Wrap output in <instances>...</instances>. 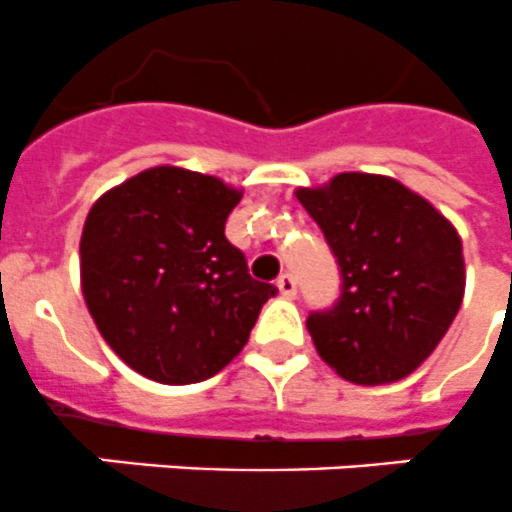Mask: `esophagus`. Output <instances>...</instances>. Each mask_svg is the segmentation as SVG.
<instances>
[{
  "instance_id": "1",
  "label": "esophagus",
  "mask_w": 512,
  "mask_h": 512,
  "mask_svg": "<svg viewBox=\"0 0 512 512\" xmlns=\"http://www.w3.org/2000/svg\"><path fill=\"white\" fill-rule=\"evenodd\" d=\"M276 286H278V292H281V297H286V299L297 297V278H294L292 273H284V276H278Z\"/></svg>"
}]
</instances>
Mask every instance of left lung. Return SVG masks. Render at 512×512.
Returning <instances> with one entry per match:
<instances>
[{
    "mask_svg": "<svg viewBox=\"0 0 512 512\" xmlns=\"http://www.w3.org/2000/svg\"><path fill=\"white\" fill-rule=\"evenodd\" d=\"M342 273L331 310L310 313L318 355L352 384H392L436 350L465 292L463 242L450 220L400 181L339 173L297 189Z\"/></svg>",
    "mask_w": 512,
    "mask_h": 512,
    "instance_id": "left-lung-1",
    "label": "left lung"
}]
</instances>
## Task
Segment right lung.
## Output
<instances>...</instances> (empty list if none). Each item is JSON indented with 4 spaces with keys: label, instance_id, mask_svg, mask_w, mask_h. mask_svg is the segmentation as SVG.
Segmentation results:
<instances>
[{
    "label": "right lung",
    "instance_id": "obj_1",
    "mask_svg": "<svg viewBox=\"0 0 512 512\" xmlns=\"http://www.w3.org/2000/svg\"><path fill=\"white\" fill-rule=\"evenodd\" d=\"M242 191L160 165L105 191L81 234V289L99 334L160 384L215 376L247 344L276 286L226 239Z\"/></svg>",
    "mask_w": 512,
    "mask_h": 512
}]
</instances>
